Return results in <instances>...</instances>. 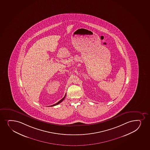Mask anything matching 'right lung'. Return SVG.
<instances>
[{
	"label": "right lung",
	"instance_id": "add662e5",
	"mask_svg": "<svg viewBox=\"0 0 150 150\" xmlns=\"http://www.w3.org/2000/svg\"><path fill=\"white\" fill-rule=\"evenodd\" d=\"M66 95V94L65 95V96H64V97L63 98H62V99H61V100H60L58 102H57V103H56V104H54V105H51L50 106H53L56 105H57V104H59L60 103H61V102H62V101H63L64 100V99H65V98Z\"/></svg>",
	"mask_w": 150,
	"mask_h": 150
}]
</instances>
